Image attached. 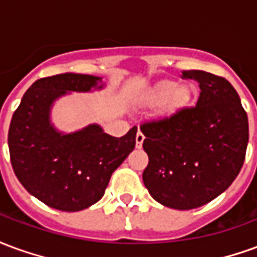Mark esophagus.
<instances>
[{"label":"esophagus","instance_id":"obj_1","mask_svg":"<svg viewBox=\"0 0 257 257\" xmlns=\"http://www.w3.org/2000/svg\"><path fill=\"white\" fill-rule=\"evenodd\" d=\"M143 142H145V135L142 134V132H138V134H136V147H138V149H140V147H142V145H143Z\"/></svg>","mask_w":257,"mask_h":257}]
</instances>
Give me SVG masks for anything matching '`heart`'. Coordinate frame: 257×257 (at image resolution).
I'll use <instances>...</instances> for the list:
<instances>
[{
	"instance_id": "1",
	"label": "heart",
	"mask_w": 257,
	"mask_h": 257,
	"mask_svg": "<svg viewBox=\"0 0 257 257\" xmlns=\"http://www.w3.org/2000/svg\"><path fill=\"white\" fill-rule=\"evenodd\" d=\"M193 97V90L187 85H178L173 81H162L146 95V104L162 106L164 115H175L187 106Z\"/></svg>"
}]
</instances>
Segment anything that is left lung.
Here are the masks:
<instances>
[{"label":"left lung","instance_id":"1","mask_svg":"<svg viewBox=\"0 0 257 257\" xmlns=\"http://www.w3.org/2000/svg\"><path fill=\"white\" fill-rule=\"evenodd\" d=\"M199 84L195 107L143 123L149 165L143 183L157 202L179 210L208 204L224 193L242 168L248 115L232 85L215 74L189 70Z\"/></svg>","mask_w":257,"mask_h":257}]
</instances>
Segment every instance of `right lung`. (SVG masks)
<instances>
[{"instance_id":"1","label":"right lung","mask_w":257,"mask_h":257,"mask_svg":"<svg viewBox=\"0 0 257 257\" xmlns=\"http://www.w3.org/2000/svg\"><path fill=\"white\" fill-rule=\"evenodd\" d=\"M103 88L100 77L86 74L37 79L14 112L8 146L15 175L31 195L51 208L78 212L96 204L112 172L134 151L136 126L114 138L97 123L64 134L51 121L52 106L62 96Z\"/></svg>"}]
</instances>
